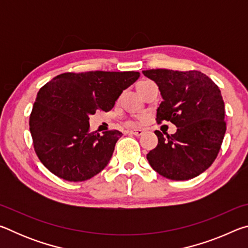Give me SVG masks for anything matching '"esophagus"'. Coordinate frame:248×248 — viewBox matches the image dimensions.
I'll list each match as a JSON object with an SVG mask.
<instances>
[{
    "label": "esophagus",
    "instance_id": "34e87169",
    "mask_svg": "<svg viewBox=\"0 0 248 248\" xmlns=\"http://www.w3.org/2000/svg\"><path fill=\"white\" fill-rule=\"evenodd\" d=\"M129 133H131V134H133V136H136V137H140V136H142V134H143V130H141V129L129 130Z\"/></svg>",
    "mask_w": 248,
    "mask_h": 248
}]
</instances>
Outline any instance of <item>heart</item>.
<instances>
[{"mask_svg":"<svg viewBox=\"0 0 248 248\" xmlns=\"http://www.w3.org/2000/svg\"><path fill=\"white\" fill-rule=\"evenodd\" d=\"M149 82H151V81H141V82L139 83V85H138V87H140V86L143 85V84H145V83H149ZM141 121H142V119H141V118H137L136 120L132 121V124H138V123H141Z\"/></svg>","mask_w":248,"mask_h":248,"instance_id":"heart-1","label":"heart"}]
</instances>
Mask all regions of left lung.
<instances>
[{"label": "left lung", "mask_w": 248, "mask_h": 248, "mask_svg": "<svg viewBox=\"0 0 248 248\" xmlns=\"http://www.w3.org/2000/svg\"><path fill=\"white\" fill-rule=\"evenodd\" d=\"M142 73L157 84L163 97L156 121H170L177 127L167 139L155 131L158 143L146 155L150 165L173 180H188L203 173L219 154L226 130L219 87L196 70L152 69Z\"/></svg>", "instance_id": "left-lung-1"}]
</instances>
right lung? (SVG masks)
I'll list each match as a JSON object with an SVG mask.
<instances>
[{
    "label": "right lung",
    "instance_id": "right-lung-1",
    "mask_svg": "<svg viewBox=\"0 0 248 248\" xmlns=\"http://www.w3.org/2000/svg\"><path fill=\"white\" fill-rule=\"evenodd\" d=\"M139 72H66L41 87L29 117L33 149L40 162L58 177L87 180L107 166L118 130L91 132L90 116L109 111Z\"/></svg>",
    "mask_w": 248,
    "mask_h": 248
}]
</instances>
